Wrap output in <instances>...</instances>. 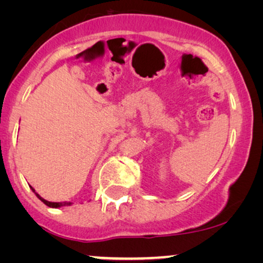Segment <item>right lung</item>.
Returning <instances> with one entry per match:
<instances>
[{"instance_id": "1", "label": "right lung", "mask_w": 263, "mask_h": 263, "mask_svg": "<svg viewBox=\"0 0 263 263\" xmlns=\"http://www.w3.org/2000/svg\"><path fill=\"white\" fill-rule=\"evenodd\" d=\"M31 189H32V192H34V189L32 188V186H31ZM34 194H35V195H37V197H38L39 200L42 201V202H44V203L46 204V206H49V207L57 208V207H61V206H69V204H70V202H50V201H46V200L43 199V197L39 196L38 194L35 193V192H34Z\"/></svg>"}]
</instances>
